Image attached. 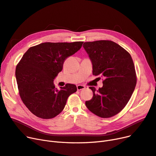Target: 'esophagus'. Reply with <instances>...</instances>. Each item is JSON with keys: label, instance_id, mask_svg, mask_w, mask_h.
Segmentation results:
<instances>
[{"label": "esophagus", "instance_id": "1", "mask_svg": "<svg viewBox=\"0 0 156 156\" xmlns=\"http://www.w3.org/2000/svg\"><path fill=\"white\" fill-rule=\"evenodd\" d=\"M85 88V86H83V85H81V84H79L77 86V90H83Z\"/></svg>", "mask_w": 156, "mask_h": 156}]
</instances>
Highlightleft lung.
<instances>
[{
    "label": "left lung",
    "instance_id": "8db88e82",
    "mask_svg": "<svg viewBox=\"0 0 156 156\" xmlns=\"http://www.w3.org/2000/svg\"><path fill=\"white\" fill-rule=\"evenodd\" d=\"M83 47L93 65V75L104 77L103 86L90 87L93 98L85 104L91 113L107 118L125 108L136 85L135 67L130 54L114 41L84 42Z\"/></svg>",
    "mask_w": 156,
    "mask_h": 156
}]
</instances>
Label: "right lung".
<instances>
[{
  "label": "right lung",
  "instance_id": "1",
  "mask_svg": "<svg viewBox=\"0 0 156 156\" xmlns=\"http://www.w3.org/2000/svg\"><path fill=\"white\" fill-rule=\"evenodd\" d=\"M83 41L45 42L30 47L16 67L18 89L23 103L35 116L51 119L63 110L68 97L77 91L75 84L58 90L54 79L65 60L81 48Z\"/></svg>",
  "mask_w": 156,
  "mask_h": 156
}]
</instances>
